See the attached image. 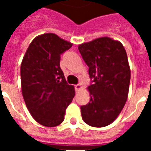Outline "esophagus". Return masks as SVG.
<instances>
[{
    "label": "esophagus",
    "mask_w": 151,
    "mask_h": 151,
    "mask_svg": "<svg viewBox=\"0 0 151 151\" xmlns=\"http://www.w3.org/2000/svg\"><path fill=\"white\" fill-rule=\"evenodd\" d=\"M74 88H75V90L76 91H79L82 88V86L81 85H74Z\"/></svg>",
    "instance_id": "esophagus-1"
}]
</instances>
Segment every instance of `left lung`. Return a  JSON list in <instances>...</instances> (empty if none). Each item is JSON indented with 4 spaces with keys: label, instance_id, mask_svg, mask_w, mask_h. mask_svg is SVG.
<instances>
[{
    "label": "left lung",
    "instance_id": "obj_1",
    "mask_svg": "<svg viewBox=\"0 0 151 151\" xmlns=\"http://www.w3.org/2000/svg\"><path fill=\"white\" fill-rule=\"evenodd\" d=\"M87 64L92 85L90 101L81 106L83 121L102 128L111 124L122 112L129 95L131 70L126 51L118 41L103 37L78 45Z\"/></svg>",
    "mask_w": 151,
    "mask_h": 151
}]
</instances>
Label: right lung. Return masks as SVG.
<instances>
[{
    "label": "right lung",
    "instance_id": "obj_1",
    "mask_svg": "<svg viewBox=\"0 0 151 151\" xmlns=\"http://www.w3.org/2000/svg\"><path fill=\"white\" fill-rule=\"evenodd\" d=\"M73 44L52 33L36 37L22 59L21 88L27 107L37 122L55 127L63 122L66 109L75 96L60 68V55Z\"/></svg>",
    "mask_w": 151,
    "mask_h": 151
}]
</instances>
